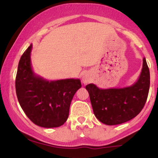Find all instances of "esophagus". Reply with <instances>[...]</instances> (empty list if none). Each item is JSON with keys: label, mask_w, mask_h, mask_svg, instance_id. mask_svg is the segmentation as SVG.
I'll return each instance as SVG.
<instances>
[{"label": "esophagus", "mask_w": 158, "mask_h": 158, "mask_svg": "<svg viewBox=\"0 0 158 158\" xmlns=\"http://www.w3.org/2000/svg\"><path fill=\"white\" fill-rule=\"evenodd\" d=\"M90 79L89 76L87 75V74H84V75H83L82 82L84 83V84H86V83L90 82Z\"/></svg>", "instance_id": "34e87169"}]
</instances>
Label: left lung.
I'll return each instance as SVG.
<instances>
[{"label": "left lung", "mask_w": 158, "mask_h": 158, "mask_svg": "<svg viewBox=\"0 0 158 158\" xmlns=\"http://www.w3.org/2000/svg\"><path fill=\"white\" fill-rule=\"evenodd\" d=\"M150 86L149 69L143 58L140 76L131 86L123 88L99 89L89 84L85 88L89 93L95 117L108 126H114L131 120L146 104Z\"/></svg>", "instance_id": "left-lung-1"}]
</instances>
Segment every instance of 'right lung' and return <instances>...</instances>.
Listing matches in <instances>:
<instances>
[{
    "label": "right lung",
    "instance_id": "right-lung-1",
    "mask_svg": "<svg viewBox=\"0 0 158 158\" xmlns=\"http://www.w3.org/2000/svg\"><path fill=\"white\" fill-rule=\"evenodd\" d=\"M32 44L21 56L15 78V90L20 106L37 126L56 128L68 118L74 94L81 87L79 79L48 81L36 76L31 67Z\"/></svg>",
    "mask_w": 158,
    "mask_h": 158
}]
</instances>
